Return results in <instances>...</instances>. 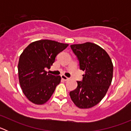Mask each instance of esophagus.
I'll return each instance as SVG.
<instances>
[{"instance_id": "1", "label": "esophagus", "mask_w": 131, "mask_h": 131, "mask_svg": "<svg viewBox=\"0 0 131 131\" xmlns=\"http://www.w3.org/2000/svg\"><path fill=\"white\" fill-rule=\"evenodd\" d=\"M61 78H62V79L63 80V81H68V80L69 79V78L67 77L66 76H65L64 75H61Z\"/></svg>"}]
</instances>
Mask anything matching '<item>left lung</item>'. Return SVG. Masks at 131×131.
<instances>
[{"label":"left lung","instance_id":"1","mask_svg":"<svg viewBox=\"0 0 131 131\" xmlns=\"http://www.w3.org/2000/svg\"><path fill=\"white\" fill-rule=\"evenodd\" d=\"M70 47L79 62L80 69L85 73L69 95L78 107L90 108L106 95L113 77V63L107 53L96 44L88 42Z\"/></svg>","mask_w":131,"mask_h":131}]
</instances>
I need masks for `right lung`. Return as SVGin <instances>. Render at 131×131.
<instances>
[{"instance_id":"add662e5","label":"right lung","mask_w":131,"mask_h":131,"mask_svg":"<svg viewBox=\"0 0 131 131\" xmlns=\"http://www.w3.org/2000/svg\"><path fill=\"white\" fill-rule=\"evenodd\" d=\"M68 44L51 40L31 42L19 56L18 75L23 92L29 101L41 105L47 102L60 83L61 77L49 74L56 56L68 47Z\"/></svg>"}]
</instances>
